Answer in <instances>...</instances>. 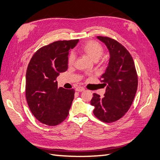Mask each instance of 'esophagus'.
I'll return each instance as SVG.
<instances>
[{
  "instance_id": "34e87169",
  "label": "esophagus",
  "mask_w": 160,
  "mask_h": 160,
  "mask_svg": "<svg viewBox=\"0 0 160 160\" xmlns=\"http://www.w3.org/2000/svg\"><path fill=\"white\" fill-rule=\"evenodd\" d=\"M75 90L78 92H82L85 91V89L83 88H82V87H77Z\"/></svg>"
}]
</instances>
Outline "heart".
Masks as SVG:
<instances>
[{"label": "heart", "instance_id": "b5f03b06", "mask_svg": "<svg viewBox=\"0 0 160 160\" xmlns=\"http://www.w3.org/2000/svg\"><path fill=\"white\" fill-rule=\"evenodd\" d=\"M81 50L85 54L89 55L92 59L98 61L102 56L103 53V48L100 43L95 41H89L85 42L82 46ZM76 59V55L74 52H71L68 57V64L72 65L74 63Z\"/></svg>", "mask_w": 160, "mask_h": 160}]
</instances>
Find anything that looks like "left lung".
I'll use <instances>...</instances> for the list:
<instances>
[{"mask_svg": "<svg viewBox=\"0 0 160 160\" xmlns=\"http://www.w3.org/2000/svg\"><path fill=\"white\" fill-rule=\"evenodd\" d=\"M105 43L109 52V64L101 76L106 86L103 98L93 93L91 105L95 117L105 123L122 118L129 110L136 93L138 79L132 55L119 42L107 37H97Z\"/></svg>", "mask_w": 160, "mask_h": 160, "instance_id": "left-lung-1", "label": "left lung"}]
</instances>
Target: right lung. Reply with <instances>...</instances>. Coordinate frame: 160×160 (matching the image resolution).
Wrapping results in <instances>:
<instances>
[{"label": "right lung", "mask_w": 160, "mask_h": 160, "mask_svg": "<svg viewBox=\"0 0 160 160\" xmlns=\"http://www.w3.org/2000/svg\"><path fill=\"white\" fill-rule=\"evenodd\" d=\"M78 39L58 41L40 48L32 57L26 73L27 103L35 118L49 126L67 118L75 90L58 88L57 77L68 68L69 50Z\"/></svg>", "instance_id": "add662e5"}]
</instances>
